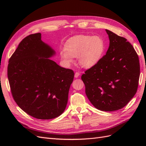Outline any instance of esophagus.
<instances>
[{"label":"esophagus","mask_w":146,"mask_h":146,"mask_svg":"<svg viewBox=\"0 0 146 146\" xmlns=\"http://www.w3.org/2000/svg\"><path fill=\"white\" fill-rule=\"evenodd\" d=\"M80 75V73L78 72H76V73H75V75H74V77L76 78H78L79 77V76Z\"/></svg>","instance_id":"1"}]
</instances>
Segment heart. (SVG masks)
I'll return each instance as SVG.
<instances>
[{
  "mask_svg": "<svg viewBox=\"0 0 146 146\" xmlns=\"http://www.w3.org/2000/svg\"><path fill=\"white\" fill-rule=\"evenodd\" d=\"M65 48L60 51L63 63L69 66L78 56V63L83 68H90L98 64L102 58L105 50V43L99 36L76 35L69 38Z\"/></svg>",
  "mask_w": 146,
  "mask_h": 146,
  "instance_id": "heart-1",
  "label": "heart"
}]
</instances>
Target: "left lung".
<instances>
[{"mask_svg":"<svg viewBox=\"0 0 146 146\" xmlns=\"http://www.w3.org/2000/svg\"><path fill=\"white\" fill-rule=\"evenodd\" d=\"M110 46L99 62L82 76L91 103L101 111L124 107L137 91L140 75L138 55L125 38L108 30Z\"/></svg>","mask_w":146,"mask_h":146,"instance_id":"1","label":"left lung"}]
</instances>
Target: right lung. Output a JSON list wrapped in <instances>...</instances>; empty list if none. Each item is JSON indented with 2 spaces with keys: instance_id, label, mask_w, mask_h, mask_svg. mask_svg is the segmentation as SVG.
I'll use <instances>...</instances> for the list:
<instances>
[{
  "instance_id": "obj_1",
  "label": "right lung",
  "mask_w": 146,
  "mask_h": 146,
  "mask_svg": "<svg viewBox=\"0 0 146 146\" xmlns=\"http://www.w3.org/2000/svg\"><path fill=\"white\" fill-rule=\"evenodd\" d=\"M55 54L40 33L24 38L8 65L11 92L17 105L30 116L50 119L66 107L74 73L49 58Z\"/></svg>"
}]
</instances>
